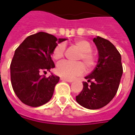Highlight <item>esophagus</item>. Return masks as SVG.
<instances>
[{
  "label": "esophagus",
  "instance_id": "34e87169",
  "mask_svg": "<svg viewBox=\"0 0 135 135\" xmlns=\"http://www.w3.org/2000/svg\"><path fill=\"white\" fill-rule=\"evenodd\" d=\"M61 81H67V82H72L73 80H71V79H64V78L61 77L60 79Z\"/></svg>",
  "mask_w": 135,
  "mask_h": 135
}]
</instances>
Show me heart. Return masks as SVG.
Listing matches in <instances>:
<instances>
[{
    "label": "heart",
    "mask_w": 135,
    "mask_h": 135,
    "mask_svg": "<svg viewBox=\"0 0 135 135\" xmlns=\"http://www.w3.org/2000/svg\"><path fill=\"white\" fill-rule=\"evenodd\" d=\"M74 45L80 50L79 59H82L88 69H91L97 64V59L96 55L91 52L92 46L89 41L84 39H77L74 41ZM66 46L64 43H61L56 46L54 49L52 56L55 60H60L64 58L65 54ZM81 61L71 62L64 61L59 63L56 67V72L60 76L72 79L76 76L81 75L85 71V65Z\"/></svg>",
    "instance_id": "1"
}]
</instances>
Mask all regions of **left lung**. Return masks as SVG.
Returning <instances> with one entry per match:
<instances>
[{
    "label": "left lung",
    "mask_w": 135,
    "mask_h": 135,
    "mask_svg": "<svg viewBox=\"0 0 135 135\" xmlns=\"http://www.w3.org/2000/svg\"><path fill=\"white\" fill-rule=\"evenodd\" d=\"M93 41L99 51L98 63L92 72L85 77L87 82H83V89L76 97V100L85 108L97 109L114 97L123 69L120 54L109 41L97 36Z\"/></svg>",
    "instance_id": "1"
}]
</instances>
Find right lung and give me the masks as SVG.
Listing matches in <instances>:
<instances>
[{
	"mask_svg": "<svg viewBox=\"0 0 135 135\" xmlns=\"http://www.w3.org/2000/svg\"><path fill=\"white\" fill-rule=\"evenodd\" d=\"M65 40L38 32L27 37L16 49L11 64V80L15 94L23 104L36 107L51 99L59 77L41 74L55 67L51 55L57 43Z\"/></svg>",
	"mask_w": 135,
	"mask_h": 135,
	"instance_id": "obj_1",
	"label": "right lung"
}]
</instances>
